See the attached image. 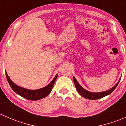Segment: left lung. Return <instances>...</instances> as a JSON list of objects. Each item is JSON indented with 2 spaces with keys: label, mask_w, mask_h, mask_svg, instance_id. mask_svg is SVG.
<instances>
[{
  "label": "left lung",
  "mask_w": 126,
  "mask_h": 126,
  "mask_svg": "<svg viewBox=\"0 0 126 126\" xmlns=\"http://www.w3.org/2000/svg\"><path fill=\"white\" fill-rule=\"evenodd\" d=\"M120 80L121 79H119V80L118 81V83H116L113 87L109 89V90H107V91H103V92H99V93H91V92H90V91H87V90H85L84 88H83V87H81L80 85L78 83L77 80L76 79V78L73 76V80H74V82L75 87H76V90H77V91H78L79 93L81 96H83V97H85V98L88 99H91V100L99 99L102 98V97L110 94L111 93H112L113 91H114V90L116 88V87H117L119 81H120Z\"/></svg>",
  "instance_id": "obj_1"
}]
</instances>
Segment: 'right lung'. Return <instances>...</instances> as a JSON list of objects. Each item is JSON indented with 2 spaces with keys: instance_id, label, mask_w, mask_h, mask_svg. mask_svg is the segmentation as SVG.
I'll return each instance as SVG.
<instances>
[{
  "instance_id": "add662e5",
  "label": "right lung",
  "mask_w": 126,
  "mask_h": 126,
  "mask_svg": "<svg viewBox=\"0 0 126 126\" xmlns=\"http://www.w3.org/2000/svg\"><path fill=\"white\" fill-rule=\"evenodd\" d=\"M5 74L7 80H8L9 84H10L11 88L13 89V90L16 93H17V94L23 97L24 98L28 100H31V101H37V100L44 98L47 96H48L52 90V88L54 85L55 80L57 79V76H58V74L56 75L54 79L52 80V82L49 85L46 86L45 87H43L40 89H38V90H31L24 88L21 87L16 85L10 79V77H8V74H7V72H5Z\"/></svg>"
}]
</instances>
